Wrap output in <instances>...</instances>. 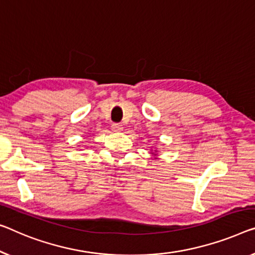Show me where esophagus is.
<instances>
[{
    "instance_id": "1",
    "label": "esophagus",
    "mask_w": 255,
    "mask_h": 255,
    "mask_svg": "<svg viewBox=\"0 0 255 255\" xmlns=\"http://www.w3.org/2000/svg\"><path fill=\"white\" fill-rule=\"evenodd\" d=\"M112 130L113 131H121V130H123V125H121V124H113L112 125Z\"/></svg>"
}]
</instances>
